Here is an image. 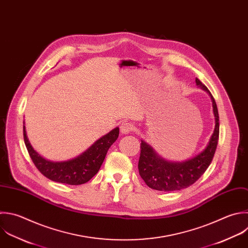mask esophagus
<instances>
[{
    "instance_id": "esophagus-1",
    "label": "esophagus",
    "mask_w": 248,
    "mask_h": 248,
    "mask_svg": "<svg viewBox=\"0 0 248 248\" xmlns=\"http://www.w3.org/2000/svg\"><path fill=\"white\" fill-rule=\"evenodd\" d=\"M120 131L122 134H129L134 131V125L129 122H123L120 125Z\"/></svg>"
}]
</instances>
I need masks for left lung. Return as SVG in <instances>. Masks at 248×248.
<instances>
[{
  "label": "left lung",
  "mask_w": 248,
  "mask_h": 248,
  "mask_svg": "<svg viewBox=\"0 0 248 248\" xmlns=\"http://www.w3.org/2000/svg\"><path fill=\"white\" fill-rule=\"evenodd\" d=\"M196 83L202 90L206 91L211 98L215 116L213 134L202 152L184 162L166 161L161 158L149 144L141 140L138 167L140 177L151 189L170 192L187 188L203 174L213 159L219 138L218 109L215 100L207 87L198 78H196Z\"/></svg>",
  "instance_id": "1"
}]
</instances>
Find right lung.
<instances>
[{
    "mask_svg": "<svg viewBox=\"0 0 248 248\" xmlns=\"http://www.w3.org/2000/svg\"><path fill=\"white\" fill-rule=\"evenodd\" d=\"M119 128L99 139L82 154L72 160L64 162H51L39 155L32 147L23 125L24 141L29 155L37 169L52 181L70 185H80L89 181L100 170L107 152L117 140Z\"/></svg>",
    "mask_w": 248,
    "mask_h": 248,
    "instance_id": "add662e5",
    "label": "right lung"
}]
</instances>
